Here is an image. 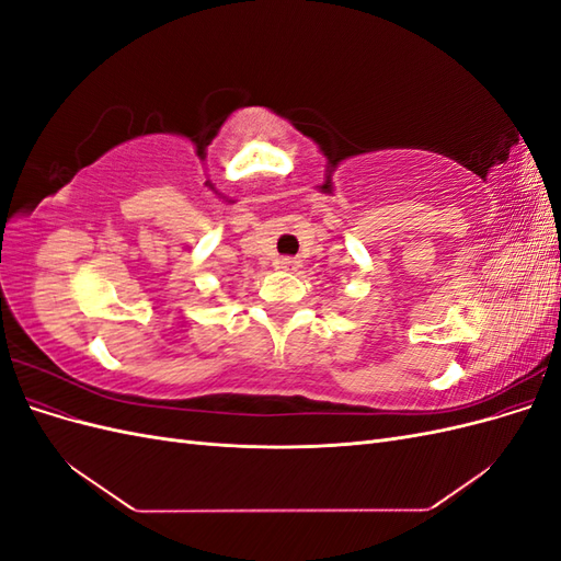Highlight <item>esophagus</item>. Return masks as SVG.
<instances>
[{
    "mask_svg": "<svg viewBox=\"0 0 561 561\" xmlns=\"http://www.w3.org/2000/svg\"><path fill=\"white\" fill-rule=\"evenodd\" d=\"M276 266L283 268V271H297V268L301 266V262H299L297 257H280V260L276 262Z\"/></svg>",
    "mask_w": 561,
    "mask_h": 561,
    "instance_id": "34e87169",
    "label": "esophagus"
}]
</instances>
